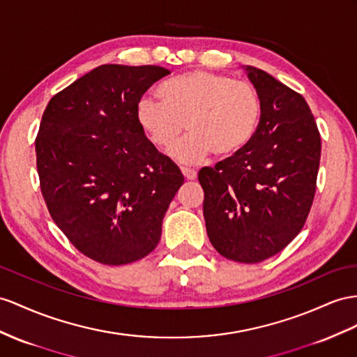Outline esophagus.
I'll return each mask as SVG.
<instances>
[{
    "label": "esophagus",
    "mask_w": 357,
    "mask_h": 357,
    "mask_svg": "<svg viewBox=\"0 0 357 357\" xmlns=\"http://www.w3.org/2000/svg\"><path fill=\"white\" fill-rule=\"evenodd\" d=\"M181 172H182V175L185 176V179H188V181H193V179H196V176H197V172L193 170V169L181 167Z\"/></svg>",
    "instance_id": "34e87169"
}]
</instances>
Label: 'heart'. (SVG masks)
I'll return each instance as SVG.
<instances>
[{
    "label": "heart",
    "mask_w": 357,
    "mask_h": 357,
    "mask_svg": "<svg viewBox=\"0 0 357 357\" xmlns=\"http://www.w3.org/2000/svg\"><path fill=\"white\" fill-rule=\"evenodd\" d=\"M161 100L146 96L137 104L142 131L158 149L173 144L182 130L188 134L172 148L173 158L196 164L209 155L229 158L248 146L262 114L253 86L209 70H191L158 87Z\"/></svg>",
    "instance_id": "obj_1"
}]
</instances>
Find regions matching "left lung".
<instances>
[{
  "label": "left lung",
  "mask_w": 357,
  "mask_h": 357,
  "mask_svg": "<svg viewBox=\"0 0 357 357\" xmlns=\"http://www.w3.org/2000/svg\"><path fill=\"white\" fill-rule=\"evenodd\" d=\"M262 102L253 140L199 170L208 238L222 257L255 264L279 253L305 226L314 202L321 137L305 98L245 66Z\"/></svg>",
  "instance_id": "obj_1"
}]
</instances>
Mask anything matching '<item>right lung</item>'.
I'll list each match as a JSON object with an SVG mask.
<instances>
[{
  "label": "right lung",
  "mask_w": 357,
  "mask_h": 357,
  "mask_svg": "<svg viewBox=\"0 0 357 357\" xmlns=\"http://www.w3.org/2000/svg\"><path fill=\"white\" fill-rule=\"evenodd\" d=\"M170 72L102 65L54 95L36 137L52 220L87 258L123 266L149 255L184 176L146 139L135 108Z\"/></svg>",
  "instance_id": "right-lung-1"
}]
</instances>
